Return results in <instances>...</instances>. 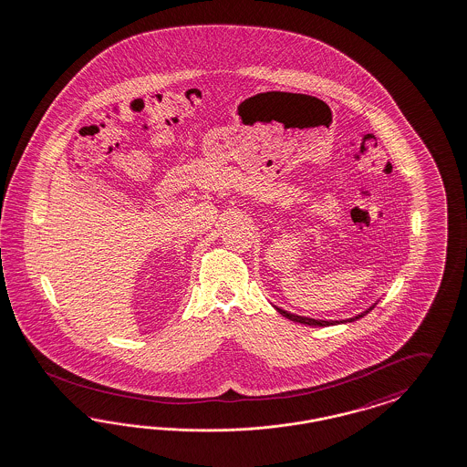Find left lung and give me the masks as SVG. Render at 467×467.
<instances>
[{
	"mask_svg": "<svg viewBox=\"0 0 467 467\" xmlns=\"http://www.w3.org/2000/svg\"><path fill=\"white\" fill-rule=\"evenodd\" d=\"M379 301V299H378ZM378 301L376 303H372L367 310H363L362 313H358V315H355V317H351V318H343V320H322V318H311V317H303V315H296V313H291V311L282 310V308H278L274 305V308H275L282 317H285V318H289V320H293V322H297V324H305V326H311V327H328V326H337V324H348V322H355V320H358V318H362L365 317L368 311L372 310L376 305H378Z\"/></svg>",
	"mask_w": 467,
	"mask_h": 467,
	"instance_id": "left-lung-1",
	"label": "left lung"
}]
</instances>
